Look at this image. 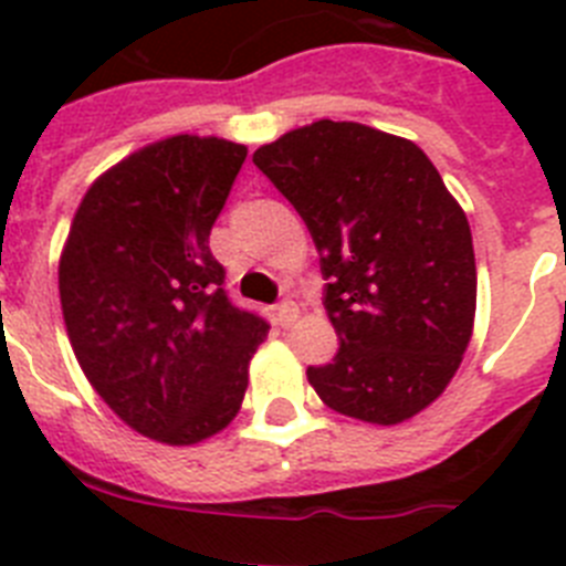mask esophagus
Here are the masks:
<instances>
[{
    "instance_id": "esophagus-1",
    "label": "esophagus",
    "mask_w": 566,
    "mask_h": 566,
    "mask_svg": "<svg viewBox=\"0 0 566 566\" xmlns=\"http://www.w3.org/2000/svg\"><path fill=\"white\" fill-rule=\"evenodd\" d=\"M297 317H300L297 303H292V300L280 303V306H277V323H280V326H283V328L294 326V323H297Z\"/></svg>"
}]
</instances>
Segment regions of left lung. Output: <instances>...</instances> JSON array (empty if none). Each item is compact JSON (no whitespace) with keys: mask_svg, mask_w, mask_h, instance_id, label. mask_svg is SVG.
<instances>
[{"mask_svg":"<svg viewBox=\"0 0 566 566\" xmlns=\"http://www.w3.org/2000/svg\"><path fill=\"white\" fill-rule=\"evenodd\" d=\"M252 161L306 221L337 357L308 368L343 417L399 424L437 402L473 337L470 223L413 142L357 122L289 129Z\"/></svg>","mask_w":566,"mask_h":566,"instance_id":"8db88e82","label":"left lung"}]
</instances>
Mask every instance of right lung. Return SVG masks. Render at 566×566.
Returning a JSON list of instances; mask_svg holds the SVG:
<instances>
[{
	"mask_svg": "<svg viewBox=\"0 0 566 566\" xmlns=\"http://www.w3.org/2000/svg\"><path fill=\"white\" fill-rule=\"evenodd\" d=\"M243 144L169 135L90 184L62 258L70 345L109 411L155 442L198 444L238 417L266 319L234 308L209 252Z\"/></svg>",
	"mask_w": 566,
	"mask_h": 566,
	"instance_id": "1",
	"label": "right lung"
}]
</instances>
